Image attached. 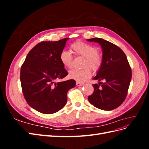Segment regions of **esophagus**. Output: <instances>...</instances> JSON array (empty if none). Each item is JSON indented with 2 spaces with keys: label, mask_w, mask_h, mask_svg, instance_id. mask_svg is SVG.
<instances>
[{
  "label": "esophagus",
  "mask_w": 149,
  "mask_h": 149,
  "mask_svg": "<svg viewBox=\"0 0 149 149\" xmlns=\"http://www.w3.org/2000/svg\"><path fill=\"white\" fill-rule=\"evenodd\" d=\"M76 86H83L84 84L82 82H79V81H76Z\"/></svg>",
  "instance_id": "1"
}]
</instances>
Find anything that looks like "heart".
I'll return each mask as SVG.
<instances>
[{
	"mask_svg": "<svg viewBox=\"0 0 149 149\" xmlns=\"http://www.w3.org/2000/svg\"><path fill=\"white\" fill-rule=\"evenodd\" d=\"M71 48L76 55L84 58L83 66L86 67L83 70L72 69L69 71L68 76L77 81H83L89 78L91 75V71L89 67L94 70L100 67L102 60L101 56L97 53V48L91 44L77 42L71 45ZM60 60L65 67L70 68L73 65V56L70 52L68 50L61 51L60 55ZM88 66V67H86Z\"/></svg>",
	"mask_w": 149,
	"mask_h": 149,
	"instance_id": "1",
	"label": "heart"
}]
</instances>
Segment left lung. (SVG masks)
I'll return each instance as SVG.
<instances>
[{
	"instance_id": "1",
	"label": "left lung",
	"mask_w": 149,
	"mask_h": 149,
	"mask_svg": "<svg viewBox=\"0 0 149 149\" xmlns=\"http://www.w3.org/2000/svg\"><path fill=\"white\" fill-rule=\"evenodd\" d=\"M87 40L98 43L102 49L101 65L93 78L100 83L93 85L94 92L88 99L98 109L112 111L121 105L127 96L132 78L131 68L125 54L116 45L99 38ZM101 80L105 82H100Z\"/></svg>"
}]
</instances>
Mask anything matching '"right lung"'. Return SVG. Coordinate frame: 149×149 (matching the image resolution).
Masks as SVG:
<instances>
[{
	"mask_svg": "<svg viewBox=\"0 0 149 149\" xmlns=\"http://www.w3.org/2000/svg\"><path fill=\"white\" fill-rule=\"evenodd\" d=\"M69 38L42 42L28 53L20 70V82L29 105L41 113L51 114L61 109L67 93L75 86L74 79L56 83L68 75L60 55Z\"/></svg>",
	"mask_w": 149,
	"mask_h": 149,
	"instance_id": "1",
	"label": "right lung"
}]
</instances>
